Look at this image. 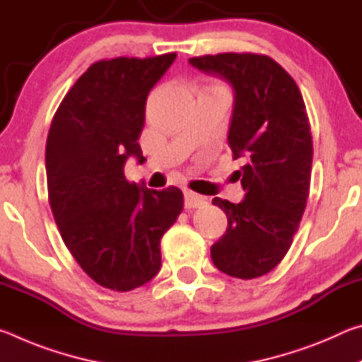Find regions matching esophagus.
I'll return each mask as SVG.
<instances>
[{
    "instance_id": "34e87169",
    "label": "esophagus",
    "mask_w": 362,
    "mask_h": 362,
    "mask_svg": "<svg viewBox=\"0 0 362 362\" xmlns=\"http://www.w3.org/2000/svg\"><path fill=\"white\" fill-rule=\"evenodd\" d=\"M185 207L187 209H196V207H204L207 204V199L204 196L201 194H196L193 192H189V189H185Z\"/></svg>"
}]
</instances>
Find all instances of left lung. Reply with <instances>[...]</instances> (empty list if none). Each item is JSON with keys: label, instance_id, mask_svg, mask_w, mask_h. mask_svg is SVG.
<instances>
[{"label": "left lung", "instance_id": "left-lung-1", "mask_svg": "<svg viewBox=\"0 0 362 362\" xmlns=\"http://www.w3.org/2000/svg\"><path fill=\"white\" fill-rule=\"evenodd\" d=\"M235 89L228 145L244 158L246 198H214L226 214L225 235L211 247L214 265L233 278L254 279L284 259L310 194L313 140L298 86L272 57L225 52L189 59Z\"/></svg>", "mask_w": 362, "mask_h": 362}]
</instances>
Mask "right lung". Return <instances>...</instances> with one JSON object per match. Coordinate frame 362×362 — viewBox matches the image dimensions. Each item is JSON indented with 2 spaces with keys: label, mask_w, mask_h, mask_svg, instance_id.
<instances>
[{
  "label": "right lung",
  "mask_w": 362,
  "mask_h": 362,
  "mask_svg": "<svg viewBox=\"0 0 362 362\" xmlns=\"http://www.w3.org/2000/svg\"><path fill=\"white\" fill-rule=\"evenodd\" d=\"M177 57L99 60L71 86L46 142L52 216L78 265L107 289L127 292L161 267V238L183 209L177 187L148 189L129 182V156L144 163L139 137L146 97Z\"/></svg>",
  "instance_id": "add662e5"
}]
</instances>
